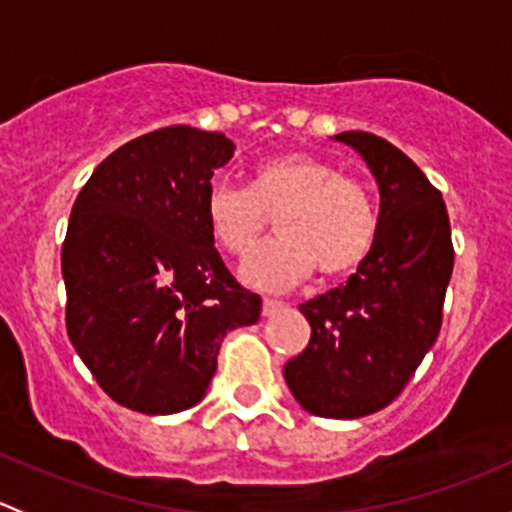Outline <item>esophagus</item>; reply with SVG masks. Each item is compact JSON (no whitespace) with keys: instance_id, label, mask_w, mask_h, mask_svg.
Masks as SVG:
<instances>
[{"instance_id":"obj_1","label":"esophagus","mask_w":512,"mask_h":512,"mask_svg":"<svg viewBox=\"0 0 512 512\" xmlns=\"http://www.w3.org/2000/svg\"><path fill=\"white\" fill-rule=\"evenodd\" d=\"M282 307H285V302H280V299H272V297L262 299V314H265V317H272V314L280 312Z\"/></svg>"}]
</instances>
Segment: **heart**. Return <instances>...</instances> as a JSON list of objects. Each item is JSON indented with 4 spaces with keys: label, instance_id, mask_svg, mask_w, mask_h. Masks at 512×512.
<instances>
[{
    "label": "heart",
    "instance_id": "obj_1",
    "mask_svg": "<svg viewBox=\"0 0 512 512\" xmlns=\"http://www.w3.org/2000/svg\"><path fill=\"white\" fill-rule=\"evenodd\" d=\"M205 218L215 245L232 257L250 255L275 218L280 235L242 267L250 285L280 289L319 277H344L371 252L379 215L369 190L329 160L280 153L250 170V188L213 183Z\"/></svg>",
    "mask_w": 512,
    "mask_h": 512
}]
</instances>
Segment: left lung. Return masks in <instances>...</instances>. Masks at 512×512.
Returning a JSON list of instances; mask_svg holds the SVG:
<instances>
[{"mask_svg": "<svg viewBox=\"0 0 512 512\" xmlns=\"http://www.w3.org/2000/svg\"><path fill=\"white\" fill-rule=\"evenodd\" d=\"M337 141L356 148L379 183V232L347 285L299 307L312 337L285 379L309 414L359 418L389 406L436 344L453 242L441 190L406 153L366 131Z\"/></svg>", "mask_w": 512, "mask_h": 512, "instance_id": "8db88e82", "label": "left lung"}]
</instances>
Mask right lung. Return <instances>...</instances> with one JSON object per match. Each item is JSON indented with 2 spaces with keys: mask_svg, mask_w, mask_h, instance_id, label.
I'll list each match as a JSON object with an SVG mask.
<instances>
[{
  "mask_svg": "<svg viewBox=\"0 0 512 512\" xmlns=\"http://www.w3.org/2000/svg\"><path fill=\"white\" fill-rule=\"evenodd\" d=\"M230 138L168 126L133 138L94 170L61 247L66 332L96 384L141 414L198 404L230 329L260 319L215 250L205 218Z\"/></svg>",
  "mask_w": 512,
  "mask_h": 512,
  "instance_id": "1",
  "label": "right lung"
}]
</instances>
